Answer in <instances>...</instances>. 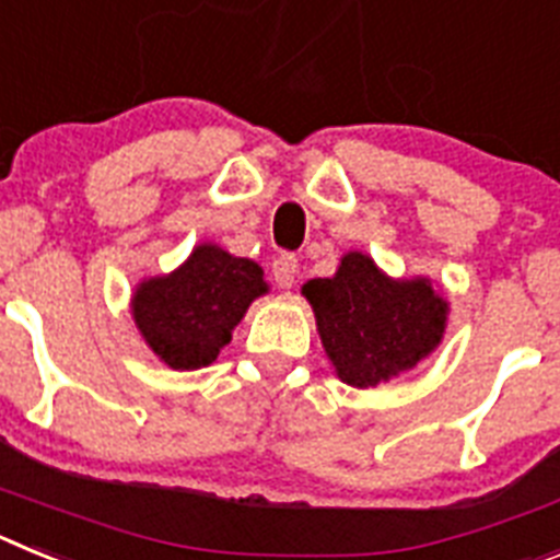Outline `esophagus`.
<instances>
[{
	"label": "esophagus",
	"mask_w": 560,
	"mask_h": 560,
	"mask_svg": "<svg viewBox=\"0 0 560 560\" xmlns=\"http://www.w3.org/2000/svg\"><path fill=\"white\" fill-rule=\"evenodd\" d=\"M271 275H275V283L280 289H291L296 283V257L294 255H280L275 257V264H271Z\"/></svg>",
	"instance_id": "34e87169"
}]
</instances>
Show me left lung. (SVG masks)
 <instances>
[{
  "mask_svg": "<svg viewBox=\"0 0 560 560\" xmlns=\"http://www.w3.org/2000/svg\"><path fill=\"white\" fill-rule=\"evenodd\" d=\"M330 364L345 384L368 389L412 370L443 339L448 303L427 277L393 280L373 257L348 252L334 277L303 285Z\"/></svg>",
  "mask_w": 560,
  "mask_h": 560,
  "instance_id": "obj_1",
  "label": "left lung"
}]
</instances>
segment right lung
<instances>
[{"label": "right lung", "mask_w": 560, "mask_h": 560, "mask_svg": "<svg viewBox=\"0 0 560 560\" xmlns=\"http://www.w3.org/2000/svg\"><path fill=\"white\" fill-rule=\"evenodd\" d=\"M269 283L249 257L201 244L171 275L148 277L131 300L133 323L148 348L173 370H199L219 359L252 300Z\"/></svg>", "instance_id": "1"}]
</instances>
